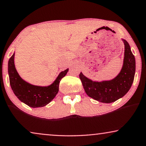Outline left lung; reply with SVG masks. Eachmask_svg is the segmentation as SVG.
I'll list each match as a JSON object with an SVG mask.
<instances>
[{
  "label": "left lung",
  "instance_id": "8db88e82",
  "mask_svg": "<svg viewBox=\"0 0 146 146\" xmlns=\"http://www.w3.org/2000/svg\"><path fill=\"white\" fill-rule=\"evenodd\" d=\"M124 58L121 70L110 80L92 81L80 72L79 76L87 95L102 103H111L122 98L129 90L134 79L135 60L128 42L124 39Z\"/></svg>",
  "mask_w": 146,
  "mask_h": 146
}]
</instances>
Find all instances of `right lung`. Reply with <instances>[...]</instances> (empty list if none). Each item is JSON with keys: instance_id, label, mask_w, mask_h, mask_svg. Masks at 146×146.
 Instances as JSON below:
<instances>
[{"instance_id": "right-lung-1", "label": "right lung", "mask_w": 146, "mask_h": 146, "mask_svg": "<svg viewBox=\"0 0 146 146\" xmlns=\"http://www.w3.org/2000/svg\"><path fill=\"white\" fill-rule=\"evenodd\" d=\"M15 53L10 58L8 63V72L10 84L16 96L30 107H43L54 98L59 90V83L66 74L68 68L61 72L52 84L40 86L31 84L22 78L16 70Z\"/></svg>"}]
</instances>
